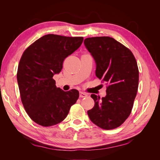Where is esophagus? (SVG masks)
Segmentation results:
<instances>
[{"mask_svg":"<svg viewBox=\"0 0 160 160\" xmlns=\"http://www.w3.org/2000/svg\"><path fill=\"white\" fill-rule=\"evenodd\" d=\"M79 97L81 98H86V97H88V94L85 93H83V92H80L79 93Z\"/></svg>","mask_w":160,"mask_h":160,"instance_id":"1","label":"esophagus"}]
</instances>
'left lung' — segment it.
I'll list each match as a JSON object with an SVG mask.
<instances>
[{"label": "left lung", "instance_id": "obj_1", "mask_svg": "<svg viewBox=\"0 0 160 160\" xmlns=\"http://www.w3.org/2000/svg\"><path fill=\"white\" fill-rule=\"evenodd\" d=\"M84 44L96 62L97 77L107 85L105 98L92 94L91 121L104 129L119 127L129 116L137 95L139 70L132 52L109 37L87 38Z\"/></svg>", "mask_w": 160, "mask_h": 160}]
</instances>
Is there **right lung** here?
Returning a JSON list of instances; mask_svg holds the SVG:
<instances>
[{"label":"right lung","instance_id":"right-lung-1","mask_svg":"<svg viewBox=\"0 0 160 160\" xmlns=\"http://www.w3.org/2000/svg\"><path fill=\"white\" fill-rule=\"evenodd\" d=\"M82 37L49 34L34 42L22 53L17 71L21 101L36 123L49 127L59 123L78 99L77 89L64 91L52 79L61 72L62 62L81 46Z\"/></svg>","mask_w":160,"mask_h":160}]
</instances>
